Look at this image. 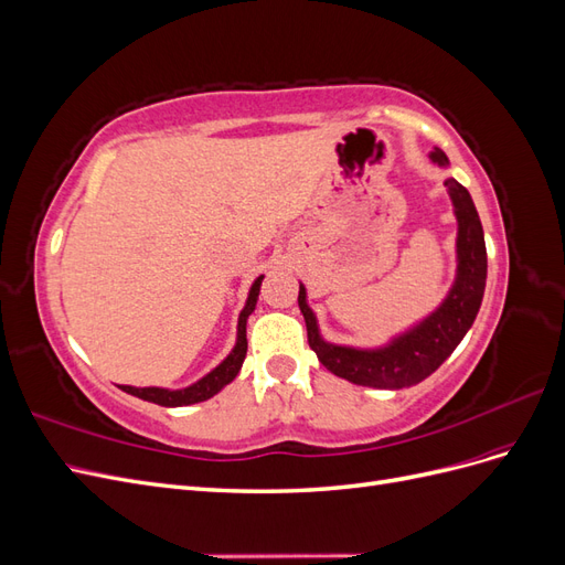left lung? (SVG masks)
I'll list each match as a JSON object with an SVG mask.
<instances>
[{
    "label": "left lung",
    "instance_id": "left-lung-1",
    "mask_svg": "<svg viewBox=\"0 0 565 565\" xmlns=\"http://www.w3.org/2000/svg\"><path fill=\"white\" fill-rule=\"evenodd\" d=\"M429 160L440 169H448L450 160L440 148L429 152ZM446 191L452 202V214L457 218L455 241V280L448 295L417 322L388 337L380 347H349L328 341L320 332L318 316L309 306V292L299 282V309L309 330V344L318 361L337 377L358 386L398 391L424 382L434 374L469 328L481 309L486 278H488V254L486 237L478 212L469 191L457 179H446Z\"/></svg>",
    "mask_w": 565,
    "mask_h": 565
}]
</instances>
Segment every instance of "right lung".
Segmentation results:
<instances>
[{
	"instance_id": "1",
	"label": "right lung",
	"mask_w": 565,
	"mask_h": 565,
	"mask_svg": "<svg viewBox=\"0 0 565 565\" xmlns=\"http://www.w3.org/2000/svg\"><path fill=\"white\" fill-rule=\"evenodd\" d=\"M262 280L264 276L256 278L249 287L247 301L243 306L241 316H237V334H235V344L231 349V353L221 361L216 367H212L204 377H200L198 382L188 384L183 388H164V386H119L122 391L131 393V396L148 401V403H158L164 407H183V405H193V403H202L216 393L228 386L237 372H241L245 355H247V318L254 313L256 309V299H259V289H262Z\"/></svg>"
}]
</instances>
